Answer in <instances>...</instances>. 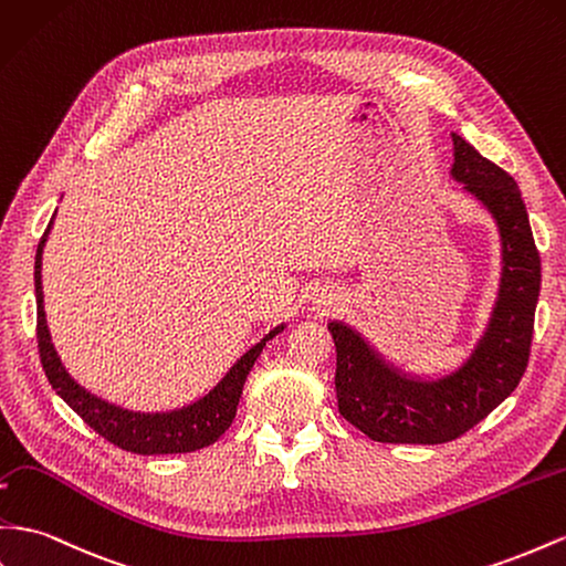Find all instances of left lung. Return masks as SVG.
<instances>
[{"mask_svg": "<svg viewBox=\"0 0 566 566\" xmlns=\"http://www.w3.org/2000/svg\"><path fill=\"white\" fill-rule=\"evenodd\" d=\"M452 178L493 213L502 240L500 293L471 357L436 380L400 374L357 331L331 321L338 411L378 442L438 446L473 429L522 380L541 293V256L516 180L452 133Z\"/></svg>", "mask_w": 566, "mask_h": 566, "instance_id": "8db88e82", "label": "left lung"}]
</instances>
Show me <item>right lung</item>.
<instances>
[{
    "instance_id": "add662e5",
    "label": "right lung",
    "mask_w": 566,
    "mask_h": 566,
    "mask_svg": "<svg viewBox=\"0 0 566 566\" xmlns=\"http://www.w3.org/2000/svg\"><path fill=\"white\" fill-rule=\"evenodd\" d=\"M50 228L52 221L48 226V231H44L35 254L38 349L44 376H48L52 388L61 395V400H64L75 415H78L90 429L97 431L104 440H109L116 448L135 454H180L213 446L235 419L242 386H245L248 374L252 371L256 357L262 355L266 340H271L273 335H279L283 326L273 328L262 343H256L250 353H245L235 361L233 369L223 376L217 388L205 395L202 400H197L188 407L164 411V415H140V411H128L104 402L99 397L90 395L85 388H81L66 374L50 338L48 318H44L42 307V248L44 242H48Z\"/></svg>"
}]
</instances>
